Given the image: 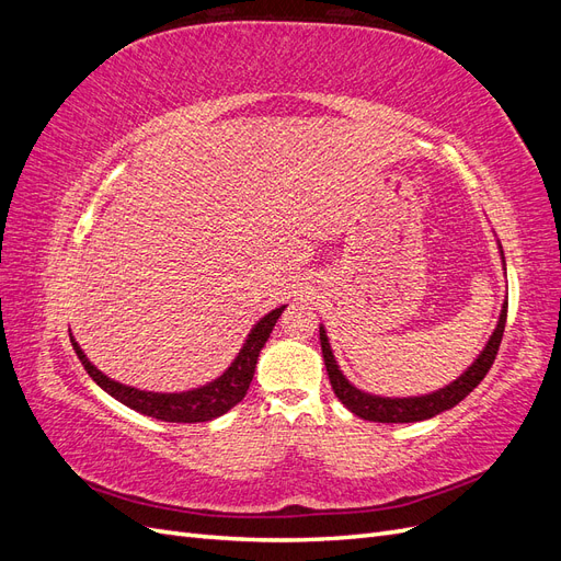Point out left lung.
I'll return each mask as SVG.
<instances>
[{"mask_svg": "<svg viewBox=\"0 0 561 561\" xmlns=\"http://www.w3.org/2000/svg\"><path fill=\"white\" fill-rule=\"evenodd\" d=\"M505 318H507V301L503 304L499 325L486 342L484 351L480 353V358L474 360L468 367V371H463V375L458 377L456 381H451L445 388L435 390V393H431V396L379 398V396L363 393V390L351 386L346 381V377L342 375V369H339V365L334 363L332 348L328 344V334H325V330L320 328L322 360H325L328 377H330L334 396L342 400L355 416H360L365 421H377V423H414V421L431 419V416L445 412V410H451L454 404L461 402L466 396L472 393L474 388H478V383L486 377V371L491 369V365H494V360H496V353H499L501 339H503V332H505Z\"/></svg>", "mask_w": 561, "mask_h": 561, "instance_id": "1", "label": "left lung"}]
</instances>
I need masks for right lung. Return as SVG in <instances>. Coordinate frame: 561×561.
<instances>
[{
	"instance_id": "obj_1",
	"label": "right lung",
	"mask_w": 561,
	"mask_h": 561,
	"mask_svg": "<svg viewBox=\"0 0 561 561\" xmlns=\"http://www.w3.org/2000/svg\"><path fill=\"white\" fill-rule=\"evenodd\" d=\"M283 309L285 307L266 313L257 322V325L252 328L245 346L239 353V358L231 363V367L225 371L222 377L203 388L186 390V393H147V390L116 383L89 363V358L83 355V351L79 348L75 339H72V346L79 355L83 369L89 371V377L100 388L107 390L112 398L130 407V410L161 419V421H171V423H201V421H210V419L222 416L225 412L231 410V407H236L245 398L250 381L254 377V365H257L260 351L266 344V339H268L271 330H274Z\"/></svg>"
}]
</instances>
